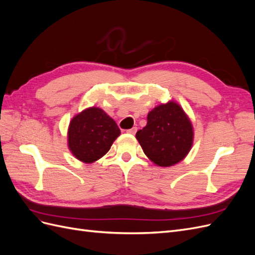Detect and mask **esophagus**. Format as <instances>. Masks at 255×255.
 <instances>
[{"mask_svg": "<svg viewBox=\"0 0 255 255\" xmlns=\"http://www.w3.org/2000/svg\"><path fill=\"white\" fill-rule=\"evenodd\" d=\"M137 132V128H129V129H128L127 130V133H128V134H135Z\"/></svg>", "mask_w": 255, "mask_h": 255, "instance_id": "34e87169", "label": "esophagus"}]
</instances>
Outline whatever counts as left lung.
Returning <instances> with one entry per match:
<instances>
[{
  "instance_id": "8db88e82",
  "label": "left lung",
  "mask_w": 255,
  "mask_h": 255,
  "mask_svg": "<svg viewBox=\"0 0 255 255\" xmlns=\"http://www.w3.org/2000/svg\"><path fill=\"white\" fill-rule=\"evenodd\" d=\"M136 138L151 161L160 167H170L190 151L194 129L182 107L170 101L148 114L146 126L138 130Z\"/></svg>"
}]
</instances>
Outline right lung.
Instances as JSON below:
<instances>
[{
	"mask_svg": "<svg viewBox=\"0 0 255 255\" xmlns=\"http://www.w3.org/2000/svg\"><path fill=\"white\" fill-rule=\"evenodd\" d=\"M119 135L114 119L99 107H90L71 120L68 146L79 160L90 164L104 156Z\"/></svg>",
	"mask_w": 255,
	"mask_h": 255,
	"instance_id": "1",
	"label": "right lung"
}]
</instances>
